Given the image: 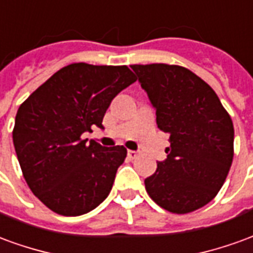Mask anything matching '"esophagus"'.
I'll return each mask as SVG.
<instances>
[{
  "label": "esophagus",
  "mask_w": 253,
  "mask_h": 253,
  "mask_svg": "<svg viewBox=\"0 0 253 253\" xmlns=\"http://www.w3.org/2000/svg\"><path fill=\"white\" fill-rule=\"evenodd\" d=\"M127 156H128V159H135L138 156V152H135V150H128V152H127Z\"/></svg>",
  "instance_id": "1"
}]
</instances>
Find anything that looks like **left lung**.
Instances as JSON below:
<instances>
[{"label":"left lung","mask_w":253,"mask_h":253,"mask_svg":"<svg viewBox=\"0 0 253 253\" xmlns=\"http://www.w3.org/2000/svg\"><path fill=\"white\" fill-rule=\"evenodd\" d=\"M156 108L161 131L169 134L167 160L145 179L160 207L187 214L212 201L233 161L234 128L217 93L195 73L167 63L131 65Z\"/></svg>","instance_id":"obj_1"}]
</instances>
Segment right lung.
Here are the masks:
<instances>
[{
  "instance_id": "right-lung-1",
  "label": "right lung",
  "mask_w": 253,
  "mask_h": 253,
  "mask_svg": "<svg viewBox=\"0 0 253 253\" xmlns=\"http://www.w3.org/2000/svg\"><path fill=\"white\" fill-rule=\"evenodd\" d=\"M135 81L127 66L72 63L19 107L13 127L16 154L28 187L50 210L76 217L108 196L126 148H103L83 135L93 126L103 128L112 99Z\"/></svg>"
}]
</instances>
